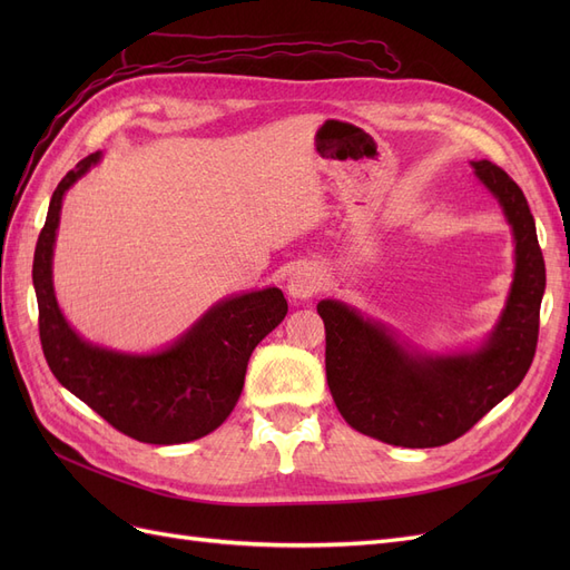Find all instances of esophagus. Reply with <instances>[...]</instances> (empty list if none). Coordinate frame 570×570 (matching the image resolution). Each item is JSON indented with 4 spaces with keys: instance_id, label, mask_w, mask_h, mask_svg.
Masks as SVG:
<instances>
[{
    "instance_id": "obj_1",
    "label": "esophagus",
    "mask_w": 570,
    "mask_h": 570,
    "mask_svg": "<svg viewBox=\"0 0 570 570\" xmlns=\"http://www.w3.org/2000/svg\"><path fill=\"white\" fill-rule=\"evenodd\" d=\"M287 289L295 299H312L316 292L321 289L318 273L314 268H308V266L295 271V273H292L289 283H287Z\"/></svg>"
}]
</instances>
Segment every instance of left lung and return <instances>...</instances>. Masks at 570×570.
I'll use <instances>...</instances> for the list:
<instances>
[{"mask_svg": "<svg viewBox=\"0 0 570 570\" xmlns=\"http://www.w3.org/2000/svg\"><path fill=\"white\" fill-rule=\"evenodd\" d=\"M502 202L515 237L513 287L494 333L475 354L413 356L350 306L318 302L325 375L342 419L394 446H442L461 438L525 377L540 335L544 258L523 189L504 168L473 161Z\"/></svg>", "mask_w": 570, "mask_h": 570, "instance_id": "obj_1", "label": "left lung"}]
</instances>
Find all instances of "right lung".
I'll return each mask as SVG.
<instances>
[{
  "mask_svg": "<svg viewBox=\"0 0 570 570\" xmlns=\"http://www.w3.org/2000/svg\"><path fill=\"white\" fill-rule=\"evenodd\" d=\"M97 159L99 154L85 157L57 185L32 258L45 358L57 381L118 433L147 444L199 440L230 416L245 385L247 361L285 318L287 299L278 287H268L220 302L174 347L151 356L116 354L82 342L57 306L51 247L63 193Z\"/></svg>",
  "mask_w": 570,
  "mask_h": 570,
  "instance_id": "1",
  "label": "right lung"
}]
</instances>
